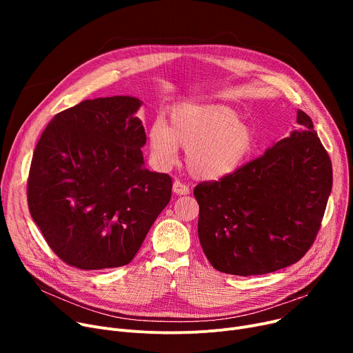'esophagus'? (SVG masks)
<instances>
[{"label": "esophagus", "mask_w": 353, "mask_h": 353, "mask_svg": "<svg viewBox=\"0 0 353 353\" xmlns=\"http://www.w3.org/2000/svg\"><path fill=\"white\" fill-rule=\"evenodd\" d=\"M173 192H174L177 196H186V194L190 193V190H189V188L186 186V184H183V183L179 181V180H176V181L173 183Z\"/></svg>", "instance_id": "obj_1"}]
</instances>
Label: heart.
I'll list each match as a JSON object with an SVG mask.
<instances>
[{
    "label": "heart",
    "mask_w": 353,
    "mask_h": 353,
    "mask_svg": "<svg viewBox=\"0 0 353 353\" xmlns=\"http://www.w3.org/2000/svg\"><path fill=\"white\" fill-rule=\"evenodd\" d=\"M256 143L253 127L225 104L183 103L172 108L169 125L157 120L148 130V148L159 167H172L181 147L188 152L190 174L208 181L239 172L252 157Z\"/></svg>",
    "instance_id": "b5f03b06"
}]
</instances>
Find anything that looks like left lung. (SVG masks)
I'll return each instance as SVG.
<instances>
[{"instance_id": "1", "label": "left lung", "mask_w": 353, "mask_h": 353, "mask_svg": "<svg viewBox=\"0 0 353 353\" xmlns=\"http://www.w3.org/2000/svg\"><path fill=\"white\" fill-rule=\"evenodd\" d=\"M233 176L201 183L199 240L214 269L253 276L296 263L321 228L332 190V163L310 117Z\"/></svg>"}]
</instances>
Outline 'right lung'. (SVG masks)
<instances>
[{"mask_svg": "<svg viewBox=\"0 0 353 353\" xmlns=\"http://www.w3.org/2000/svg\"><path fill=\"white\" fill-rule=\"evenodd\" d=\"M132 96L84 100L48 123L34 150L28 208L48 246L74 268L132 262L172 197L169 174L145 169Z\"/></svg>", "mask_w": 353, "mask_h": 353, "instance_id": "obj_1", "label": "right lung"}]
</instances>
